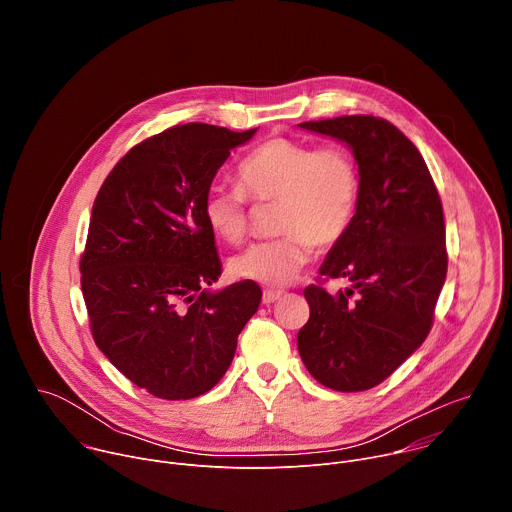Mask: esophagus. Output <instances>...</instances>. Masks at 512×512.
I'll return each mask as SVG.
<instances>
[{
  "mask_svg": "<svg viewBox=\"0 0 512 512\" xmlns=\"http://www.w3.org/2000/svg\"><path fill=\"white\" fill-rule=\"evenodd\" d=\"M285 296V291L281 289H265L263 291V304H273Z\"/></svg>",
  "mask_w": 512,
  "mask_h": 512,
  "instance_id": "esophagus-1",
  "label": "esophagus"
}]
</instances>
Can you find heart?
I'll return each instance as SVG.
<instances>
[{
	"instance_id": "1",
	"label": "heart",
	"mask_w": 512,
	"mask_h": 512,
	"mask_svg": "<svg viewBox=\"0 0 512 512\" xmlns=\"http://www.w3.org/2000/svg\"><path fill=\"white\" fill-rule=\"evenodd\" d=\"M239 184H214L202 200L208 227L229 243L247 233L249 199L277 202L275 225L283 235L259 241L235 255L231 273L245 281L279 287L312 259L314 245L328 249L350 229L360 200V170L340 143L273 137L251 150L237 170Z\"/></svg>"
}]
</instances>
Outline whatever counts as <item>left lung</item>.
<instances>
[{
	"label": "left lung",
	"mask_w": 512,
	"mask_h": 512,
	"mask_svg": "<svg viewBox=\"0 0 512 512\" xmlns=\"http://www.w3.org/2000/svg\"><path fill=\"white\" fill-rule=\"evenodd\" d=\"M300 127L348 145L360 200L348 233L320 267L322 277L348 279L350 287L336 296L320 285L304 289L310 320L298 332V350L324 387L367 391L429 334L448 273L442 200L421 154L393 123L344 115Z\"/></svg>",
	"instance_id": "left-lung-1"
}]
</instances>
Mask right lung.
<instances>
[{"label":"right lung","instance_id":"1","mask_svg":"<svg viewBox=\"0 0 512 512\" xmlns=\"http://www.w3.org/2000/svg\"><path fill=\"white\" fill-rule=\"evenodd\" d=\"M257 129L186 123L137 143L103 182L81 257V287L101 352L133 385L180 401L231 367L261 302L255 281L221 277L202 200L218 168Z\"/></svg>","mask_w":512,"mask_h":512}]
</instances>
